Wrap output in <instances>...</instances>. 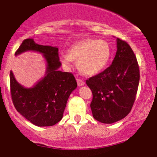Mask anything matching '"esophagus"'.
<instances>
[{
	"label": "esophagus",
	"mask_w": 157,
	"mask_h": 157,
	"mask_svg": "<svg viewBox=\"0 0 157 157\" xmlns=\"http://www.w3.org/2000/svg\"><path fill=\"white\" fill-rule=\"evenodd\" d=\"M77 85H78V86H82L85 84L84 81H83L82 79H80V78L77 79Z\"/></svg>",
	"instance_id": "34e87169"
}]
</instances>
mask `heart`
I'll return each instance as SVG.
<instances>
[{"label":"heart","mask_w":157,"mask_h":157,"mask_svg":"<svg viewBox=\"0 0 157 157\" xmlns=\"http://www.w3.org/2000/svg\"><path fill=\"white\" fill-rule=\"evenodd\" d=\"M112 51L108 42L98 39H87L75 44L69 49V54L62 52L60 61L66 68L77 61L78 69L85 75H94L105 68L110 59Z\"/></svg>","instance_id":"b5f03b06"}]
</instances>
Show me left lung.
I'll use <instances>...</instances> for the list:
<instances>
[{
  "mask_svg": "<svg viewBox=\"0 0 157 157\" xmlns=\"http://www.w3.org/2000/svg\"><path fill=\"white\" fill-rule=\"evenodd\" d=\"M117 52L112 64L86 84L93 93L90 103L93 118L104 124L120 121L131 112L140 80V71L134 52L118 38Z\"/></svg>",
  "mask_w": 157,
  "mask_h": 157,
  "instance_id": "obj_1",
  "label": "left lung"
}]
</instances>
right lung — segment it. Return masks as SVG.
<instances>
[{"mask_svg":"<svg viewBox=\"0 0 157 157\" xmlns=\"http://www.w3.org/2000/svg\"><path fill=\"white\" fill-rule=\"evenodd\" d=\"M29 51L43 55L46 61L45 74L33 87L26 88L17 81L10 71L13 103L17 112L34 125L52 126L63 118L67 99L77 86V81L71 73L58 70L61 65L58 48L39 45L33 39H27L22 42L15 55Z\"/></svg>","mask_w":157,"mask_h":157,"instance_id":"right-lung-1","label":"right lung"}]
</instances>
